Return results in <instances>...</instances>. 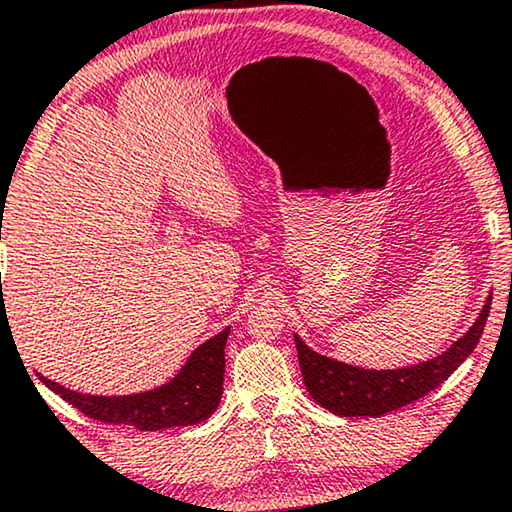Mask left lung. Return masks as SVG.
I'll return each mask as SVG.
<instances>
[{
	"mask_svg": "<svg viewBox=\"0 0 512 512\" xmlns=\"http://www.w3.org/2000/svg\"><path fill=\"white\" fill-rule=\"evenodd\" d=\"M489 306H492V294L482 306V313L473 322V327L448 352L429 359V362L408 366V369H357V366L318 355L299 336H294L306 390L322 408L343 417H380L408 406L436 390L471 355L480 341L482 329H485Z\"/></svg>",
	"mask_w": 512,
	"mask_h": 512,
	"instance_id": "obj_1",
	"label": "left lung"
}]
</instances>
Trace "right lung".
<instances>
[{"instance_id":"1","label":"right lung","mask_w":512,"mask_h":512,"mask_svg":"<svg viewBox=\"0 0 512 512\" xmlns=\"http://www.w3.org/2000/svg\"><path fill=\"white\" fill-rule=\"evenodd\" d=\"M229 329L199 345L183 371L171 383L132 397H90L43 378L41 383L81 410L83 415L106 424H129L139 431L190 427L213 415L222 397L225 380V343Z\"/></svg>"}]
</instances>
